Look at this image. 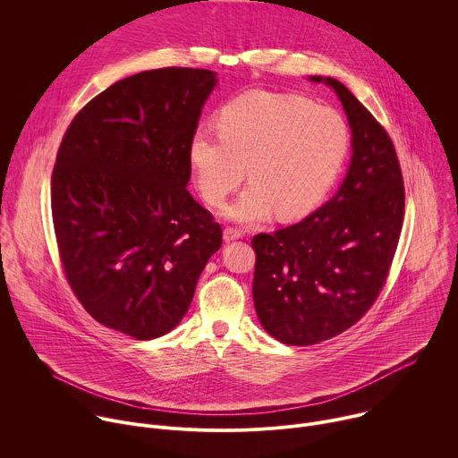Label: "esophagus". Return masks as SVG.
Masks as SVG:
<instances>
[{
    "mask_svg": "<svg viewBox=\"0 0 458 458\" xmlns=\"http://www.w3.org/2000/svg\"><path fill=\"white\" fill-rule=\"evenodd\" d=\"M223 237H225V241H226V242L235 241V239H241V237H242V230L233 228V226H226V228H225V232H223Z\"/></svg>",
    "mask_w": 458,
    "mask_h": 458,
    "instance_id": "34e87169",
    "label": "esophagus"
}]
</instances>
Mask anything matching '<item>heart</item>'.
Segmentation results:
<instances>
[{
  "instance_id": "1",
  "label": "heart",
  "mask_w": 458,
  "mask_h": 458,
  "mask_svg": "<svg viewBox=\"0 0 458 458\" xmlns=\"http://www.w3.org/2000/svg\"><path fill=\"white\" fill-rule=\"evenodd\" d=\"M350 148L339 112L299 96L265 90L232 99L219 130L199 126L188 161L201 198L221 207L242 182H251L225 210L237 223L299 219L313 212L335 184Z\"/></svg>"
}]
</instances>
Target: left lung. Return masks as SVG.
<instances>
[{"label":"left lung","mask_w":458,"mask_h":458,"mask_svg":"<svg viewBox=\"0 0 458 458\" xmlns=\"http://www.w3.org/2000/svg\"><path fill=\"white\" fill-rule=\"evenodd\" d=\"M352 128V163L337 193L297 225L257 233L253 304L290 346L328 341L362 318L384 288L404 221V181L391 138L337 80Z\"/></svg>","instance_id":"1"}]
</instances>
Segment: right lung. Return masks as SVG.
I'll list each match as a JSON object with an SVG mask.
<instances>
[{
	"mask_svg": "<svg viewBox=\"0 0 458 458\" xmlns=\"http://www.w3.org/2000/svg\"><path fill=\"white\" fill-rule=\"evenodd\" d=\"M217 80L166 67L124 78L89 101L57 150L50 203L74 295L106 328L168 334L223 232L195 201L188 145Z\"/></svg>",
	"mask_w": 458,
	"mask_h": 458,
	"instance_id": "obj_1",
	"label": "right lung"
}]
</instances>
